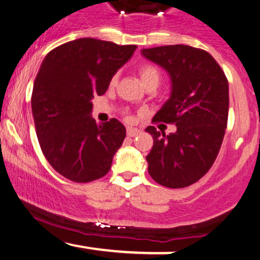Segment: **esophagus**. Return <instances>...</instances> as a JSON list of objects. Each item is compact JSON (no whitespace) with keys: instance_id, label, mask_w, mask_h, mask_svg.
<instances>
[{"instance_id":"esophagus-1","label":"esophagus","mask_w":260,"mask_h":260,"mask_svg":"<svg viewBox=\"0 0 260 260\" xmlns=\"http://www.w3.org/2000/svg\"><path fill=\"white\" fill-rule=\"evenodd\" d=\"M139 133H140V131L137 129V128H132V127L127 128V136L128 137H136V136H138Z\"/></svg>"}]
</instances>
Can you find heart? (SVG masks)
<instances>
[{
    "label": "heart",
    "instance_id": "heart-1",
    "mask_svg": "<svg viewBox=\"0 0 260 260\" xmlns=\"http://www.w3.org/2000/svg\"><path fill=\"white\" fill-rule=\"evenodd\" d=\"M139 76L140 79H142V83L144 86L155 84H159L160 80V72L156 67L153 64H144L139 68ZM118 80V74H115L112 76L111 80H110V84L115 85Z\"/></svg>",
    "mask_w": 260,
    "mask_h": 260
}]
</instances>
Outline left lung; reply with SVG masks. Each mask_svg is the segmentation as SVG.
Masks as SVG:
<instances>
[{
	"mask_svg": "<svg viewBox=\"0 0 260 260\" xmlns=\"http://www.w3.org/2000/svg\"><path fill=\"white\" fill-rule=\"evenodd\" d=\"M142 55L159 64L171 78L170 99L153 122L174 123L166 136L145 128L154 144L148 171L155 182L183 188L201 180L213 166L222 144L229 116V82L210 53L188 45L143 49Z\"/></svg>",
	"mask_w": 260,
	"mask_h": 260,
	"instance_id": "obj_1",
	"label": "left lung"
}]
</instances>
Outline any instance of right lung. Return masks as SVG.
<instances>
[{
	"instance_id": "add662e5",
	"label": "right lung",
	"mask_w": 260,
	"mask_h": 260,
	"mask_svg": "<svg viewBox=\"0 0 260 260\" xmlns=\"http://www.w3.org/2000/svg\"><path fill=\"white\" fill-rule=\"evenodd\" d=\"M136 49L82 38L59 45L44 58L31 94L35 129L46 160L68 180L86 183L111 169L126 128L116 118L98 124L90 115L91 99L105 94Z\"/></svg>"
}]
</instances>
